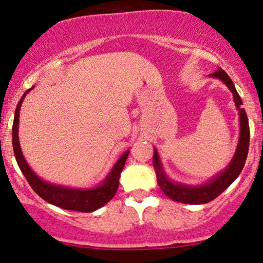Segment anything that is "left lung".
I'll return each mask as SVG.
<instances>
[{"label": "left lung", "mask_w": 263, "mask_h": 263, "mask_svg": "<svg viewBox=\"0 0 263 263\" xmlns=\"http://www.w3.org/2000/svg\"><path fill=\"white\" fill-rule=\"evenodd\" d=\"M209 77L221 80L232 92L235 106H236L238 116H240L238 117V121H240V137H238L235 155L232 157L231 162L229 163L228 167L224 171L220 172L219 174L211 178L209 182L199 184V185H188V184L178 183L170 179V177L164 172V168H163L158 152H157L156 148H153L155 149V152H153V167H155L157 174V183H158L159 188L162 189V192L168 198L174 201H178V203L205 204L214 200L216 197H219L240 176L241 171H242L243 165H245L247 152H249V120H247L245 108H242V100H241L240 95H238L236 89H235L234 83H232L230 77L222 69H218L215 73L210 74Z\"/></svg>", "instance_id": "left-lung-1"}]
</instances>
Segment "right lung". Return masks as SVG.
I'll return each mask as SVG.
<instances>
[{
    "label": "right lung",
    "mask_w": 263,
    "mask_h": 263,
    "mask_svg": "<svg viewBox=\"0 0 263 263\" xmlns=\"http://www.w3.org/2000/svg\"><path fill=\"white\" fill-rule=\"evenodd\" d=\"M32 89L27 90L23 93V96L21 98V100L16 107V112H14L13 127H12V144H13L14 157H16L18 167L22 171L23 176L26 177L27 182L29 183L32 189L37 193L39 197L44 199L49 204H53L55 206H59L65 210L81 211V213H91V211L100 209L101 206H104L105 204L108 203L114 198V195L116 194L117 188H119L120 174H121L123 170V165H125L126 159H127L129 151L123 152V155L117 159L112 170L108 172V174L105 177V179L102 180L101 184H99L98 186H93V188H70V186L49 183L47 180H43L42 178H39L32 171L28 163L26 162V158L23 156L22 149H21L20 146V138H18L20 110L26 95Z\"/></svg>",
    "instance_id": "add662e5"
}]
</instances>
